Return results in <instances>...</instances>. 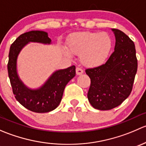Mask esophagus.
Returning a JSON list of instances; mask_svg holds the SVG:
<instances>
[{"label":"esophagus","instance_id":"esophagus-1","mask_svg":"<svg viewBox=\"0 0 146 146\" xmlns=\"http://www.w3.org/2000/svg\"><path fill=\"white\" fill-rule=\"evenodd\" d=\"M76 74H77L78 76H80V75H81L83 73V70H82L81 68L80 67L76 68Z\"/></svg>","mask_w":146,"mask_h":146}]
</instances>
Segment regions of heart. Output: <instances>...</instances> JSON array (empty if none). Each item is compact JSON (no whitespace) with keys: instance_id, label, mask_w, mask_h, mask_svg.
Wrapping results in <instances>:
<instances>
[{"instance_id":"heart-1","label":"heart","mask_w":146,"mask_h":146,"mask_svg":"<svg viewBox=\"0 0 146 146\" xmlns=\"http://www.w3.org/2000/svg\"><path fill=\"white\" fill-rule=\"evenodd\" d=\"M67 46L70 53L80 55V61L84 66L97 67L107 60L112 48V40L105 32H80L69 37ZM65 53L69 55L68 51Z\"/></svg>"}]
</instances>
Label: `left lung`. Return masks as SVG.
<instances>
[{"mask_svg": "<svg viewBox=\"0 0 146 146\" xmlns=\"http://www.w3.org/2000/svg\"><path fill=\"white\" fill-rule=\"evenodd\" d=\"M112 31L116 38L114 52L104 64L85 70L90 78L88 100L100 110L118 107L129 96L138 68L133 41L119 29Z\"/></svg>", "mask_w": 146, "mask_h": 146, "instance_id": "8db88e82", "label": "left lung"}]
</instances>
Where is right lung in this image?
I'll return each instance as SVG.
<instances>
[{
    "instance_id": "1",
    "label": "right lung",
    "mask_w": 146,
    "mask_h": 146,
    "mask_svg": "<svg viewBox=\"0 0 146 146\" xmlns=\"http://www.w3.org/2000/svg\"><path fill=\"white\" fill-rule=\"evenodd\" d=\"M51 39L43 31H30L22 34L10 46L8 71L15 98L23 107L36 113L55 110L61 102L65 87L76 76V66H72L53 73L46 83L38 90H30L19 79L16 69L17 58L28 42L50 44Z\"/></svg>"
}]
</instances>
